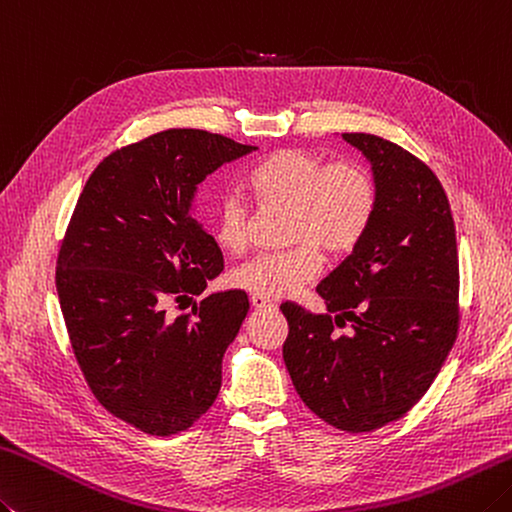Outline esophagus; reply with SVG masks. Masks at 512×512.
<instances>
[{"instance_id": "1", "label": "esophagus", "mask_w": 512, "mask_h": 512, "mask_svg": "<svg viewBox=\"0 0 512 512\" xmlns=\"http://www.w3.org/2000/svg\"><path fill=\"white\" fill-rule=\"evenodd\" d=\"M250 304H253V308L257 310H264V308H273V299L268 297H262V295H250Z\"/></svg>"}]
</instances>
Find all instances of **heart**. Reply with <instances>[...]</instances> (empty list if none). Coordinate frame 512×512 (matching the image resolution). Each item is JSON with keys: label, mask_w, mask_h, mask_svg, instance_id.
Returning <instances> with one entry per match:
<instances>
[{"label": "heart", "mask_w": 512, "mask_h": 512, "mask_svg": "<svg viewBox=\"0 0 512 512\" xmlns=\"http://www.w3.org/2000/svg\"><path fill=\"white\" fill-rule=\"evenodd\" d=\"M248 186L266 206H284L290 215V242L284 253H264L239 266L230 279L262 297L293 295L322 268L319 248L346 255L366 237L377 208V190L362 166L326 164L308 150L282 148L264 157L248 175ZM248 208L237 197L217 206L215 239L233 255L248 246Z\"/></svg>", "instance_id": "1"}]
</instances>
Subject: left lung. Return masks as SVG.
I'll return each mask as SVG.
<instances>
[{
    "mask_svg": "<svg viewBox=\"0 0 512 512\" xmlns=\"http://www.w3.org/2000/svg\"><path fill=\"white\" fill-rule=\"evenodd\" d=\"M342 139L373 170L375 217L353 255L317 286L333 317L282 304L284 362L319 419L368 433L422 399L455 344L457 239L433 170L382 137L344 133ZM337 325L347 328L344 334Z\"/></svg>",
    "mask_w": 512,
    "mask_h": 512,
    "instance_id": "8db88e82",
    "label": "left lung"
}]
</instances>
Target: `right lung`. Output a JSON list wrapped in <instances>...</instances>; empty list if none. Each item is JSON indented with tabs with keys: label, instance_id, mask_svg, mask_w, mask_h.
Listing matches in <instances>:
<instances>
[{
	"label": "right lung",
	"instance_id": "add662e5",
	"mask_svg": "<svg viewBox=\"0 0 512 512\" xmlns=\"http://www.w3.org/2000/svg\"><path fill=\"white\" fill-rule=\"evenodd\" d=\"M257 146L170 128L110 153L77 199L57 259V295L86 382L108 413L148 435L193 426L222 388V359L248 315L244 290L202 295L224 270L197 219V188Z\"/></svg>",
	"mask_w": 512,
	"mask_h": 512
}]
</instances>
